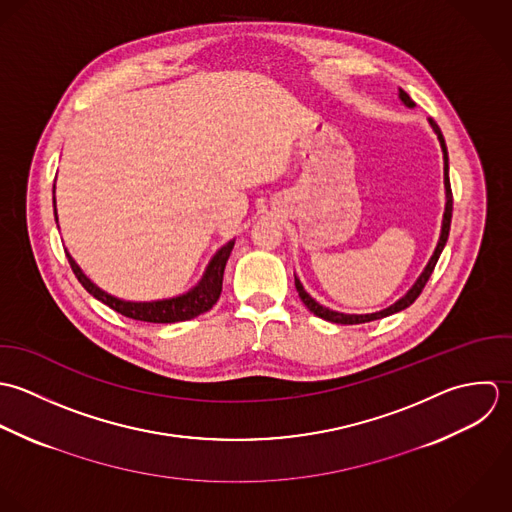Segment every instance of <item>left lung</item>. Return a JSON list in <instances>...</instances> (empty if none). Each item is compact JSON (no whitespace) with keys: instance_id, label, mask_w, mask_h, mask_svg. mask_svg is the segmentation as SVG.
Wrapping results in <instances>:
<instances>
[{"instance_id":"8db88e82","label":"left lung","mask_w":512,"mask_h":512,"mask_svg":"<svg viewBox=\"0 0 512 512\" xmlns=\"http://www.w3.org/2000/svg\"><path fill=\"white\" fill-rule=\"evenodd\" d=\"M400 101L406 104V106H409V108L415 106V103L409 99L408 93L402 91V89H400ZM429 124H431V128H433V132L437 134V140H439L441 150H443V184H445V211H443V221H441V235H439L437 247H435V251H433L429 263L425 265V269H423V273L419 275V279L413 283V287L409 289L408 293H406L400 301H396L394 305H390V307L384 308V310L372 312V314H344V312H338V310H330V308L322 307L320 303H316V301L308 295L307 291L303 289V283H301L299 277L295 275V287H297V291H299L301 301H303L305 307H307L312 314H316L318 318H324V320L336 322V324H362V322L378 320V318L390 316V314H394V312H400V310L408 308L409 305H413V301L421 295V291H423L425 283L429 281V277H431V273H433V269H435V265H437V259H439V255H441V251H443V247H445V243H447L449 229H451V213H453V194H451V184H449V158H447L445 138H443V134H441V130H439V126L435 124L433 118H429Z\"/></svg>"}]
</instances>
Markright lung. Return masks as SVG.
<instances>
[{
    "label": "right lung",
    "instance_id": "add662e5",
    "mask_svg": "<svg viewBox=\"0 0 512 512\" xmlns=\"http://www.w3.org/2000/svg\"><path fill=\"white\" fill-rule=\"evenodd\" d=\"M55 202V198H53ZM55 221H57V207H55ZM235 245V239L225 243L209 261L207 269H205L202 281L190 289L188 293L180 295V297H172V299H162V301H148V303H134V301H122L118 297L108 295L101 287H97L85 273L83 269L75 263V259L71 257V253L65 249L67 259L71 263V269L75 273V277L79 279V283L106 307L134 318V320H144V322H158V324H168V322H182V320H190L196 318L200 314L207 312L213 307L221 295V285H223V271H225V263L231 255V249Z\"/></svg>",
    "mask_w": 512,
    "mask_h": 512
}]
</instances>
